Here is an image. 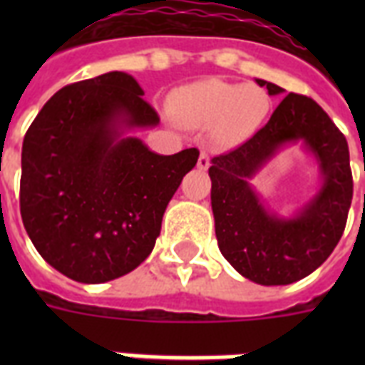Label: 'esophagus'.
<instances>
[{
    "label": "esophagus",
    "instance_id": "esophagus-1",
    "mask_svg": "<svg viewBox=\"0 0 365 365\" xmlns=\"http://www.w3.org/2000/svg\"><path fill=\"white\" fill-rule=\"evenodd\" d=\"M197 166H199L200 170H206V168L210 166V157H208V153H206V151H200L199 163H197Z\"/></svg>",
    "mask_w": 365,
    "mask_h": 365
}]
</instances>
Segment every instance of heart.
<instances>
[{"instance_id":"heart-1","label":"heart","mask_w":365,"mask_h":365,"mask_svg":"<svg viewBox=\"0 0 365 365\" xmlns=\"http://www.w3.org/2000/svg\"><path fill=\"white\" fill-rule=\"evenodd\" d=\"M271 110V98L257 85L206 79L178 88L170 96V111L180 125L214 126L223 142L250 136Z\"/></svg>"}]
</instances>
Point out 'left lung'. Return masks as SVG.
Segmentation results:
<instances>
[{"mask_svg":"<svg viewBox=\"0 0 365 365\" xmlns=\"http://www.w3.org/2000/svg\"><path fill=\"white\" fill-rule=\"evenodd\" d=\"M269 94L274 83L255 79ZM302 141L317 157L323 185L294 218L264 210L249 180L286 143ZM212 212L217 246L248 280L286 286L317 271L339 242L352 202L349 143L328 113L309 96L289 93L271 119L239 148L212 159Z\"/></svg>","mask_w":365,"mask_h":365,"instance_id":"left-lung-1","label":"left lung"}]
</instances>
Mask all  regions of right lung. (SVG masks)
<instances>
[{
  "label": "right lung",
  "mask_w": 365,
  "mask_h": 365,
  "mask_svg": "<svg viewBox=\"0 0 365 365\" xmlns=\"http://www.w3.org/2000/svg\"><path fill=\"white\" fill-rule=\"evenodd\" d=\"M123 71L60 88L22 143L20 214L41 257L71 280L134 271L155 246L172 195L199 149L157 155L128 128L159 125Z\"/></svg>",
  "instance_id": "1"
}]
</instances>
